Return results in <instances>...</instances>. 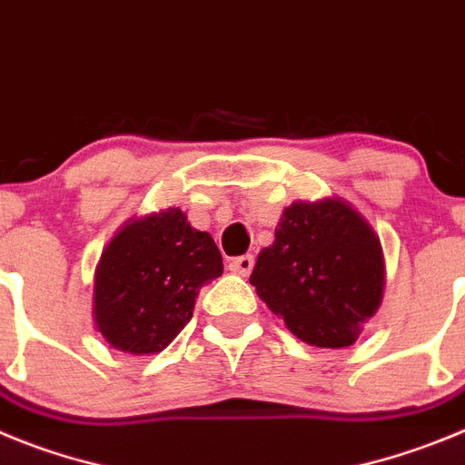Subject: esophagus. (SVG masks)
<instances>
[{
    "label": "esophagus",
    "instance_id": "obj_1",
    "mask_svg": "<svg viewBox=\"0 0 465 465\" xmlns=\"http://www.w3.org/2000/svg\"><path fill=\"white\" fill-rule=\"evenodd\" d=\"M254 269V257L252 254H241V257L232 259L229 262V271H233L236 275H242V278H248Z\"/></svg>",
    "mask_w": 465,
    "mask_h": 465
}]
</instances>
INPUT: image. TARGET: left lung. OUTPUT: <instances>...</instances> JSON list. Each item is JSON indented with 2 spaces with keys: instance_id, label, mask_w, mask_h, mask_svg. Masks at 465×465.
Masks as SVG:
<instances>
[{
  "instance_id": "8db88e82",
  "label": "left lung",
  "mask_w": 465,
  "mask_h": 465,
  "mask_svg": "<svg viewBox=\"0 0 465 465\" xmlns=\"http://www.w3.org/2000/svg\"><path fill=\"white\" fill-rule=\"evenodd\" d=\"M250 284L296 338L347 347L382 301V245L342 199L296 202L284 208L273 245L259 252Z\"/></svg>"
}]
</instances>
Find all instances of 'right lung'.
<instances>
[{
  "instance_id": "obj_1",
  "label": "right lung",
  "mask_w": 465,
  "mask_h": 465,
  "mask_svg": "<svg viewBox=\"0 0 465 465\" xmlns=\"http://www.w3.org/2000/svg\"><path fill=\"white\" fill-rule=\"evenodd\" d=\"M223 254L181 208L134 217L99 259L94 322L120 352H162L192 320L203 284L220 278Z\"/></svg>"
}]
</instances>
